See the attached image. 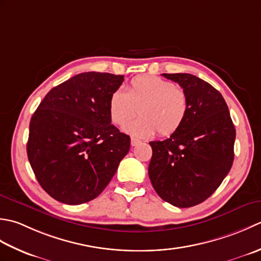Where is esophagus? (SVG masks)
Masks as SVG:
<instances>
[{"mask_svg":"<svg viewBox=\"0 0 261 261\" xmlns=\"http://www.w3.org/2000/svg\"><path fill=\"white\" fill-rule=\"evenodd\" d=\"M141 143V141L140 140H137V138H135V137H132L130 138V144H132V146H136V145H138Z\"/></svg>","mask_w":261,"mask_h":261,"instance_id":"esophagus-1","label":"esophagus"}]
</instances>
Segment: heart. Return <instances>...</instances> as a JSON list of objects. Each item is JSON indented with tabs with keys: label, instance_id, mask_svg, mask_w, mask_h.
<instances>
[{
	"label": "heart",
	"instance_id": "heart-1",
	"mask_svg": "<svg viewBox=\"0 0 261 261\" xmlns=\"http://www.w3.org/2000/svg\"><path fill=\"white\" fill-rule=\"evenodd\" d=\"M189 110L188 95L172 82L154 75H137L130 80L126 92L115 90L108 101L113 123L125 126L140 113V119L125 127L128 134L148 138L156 132L161 136L174 134L185 123Z\"/></svg>",
	"mask_w": 261,
	"mask_h": 261
}]
</instances>
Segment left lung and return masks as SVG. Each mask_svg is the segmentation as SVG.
Wrapping results in <instances>:
<instances>
[{"mask_svg":"<svg viewBox=\"0 0 261 261\" xmlns=\"http://www.w3.org/2000/svg\"><path fill=\"white\" fill-rule=\"evenodd\" d=\"M162 75L185 90L189 110L174 134L150 142L148 175L163 200L186 208L208 198L231 170L236 128L224 98L210 83L188 73Z\"/></svg>","mask_w":261,"mask_h":261,"instance_id":"left-lung-1","label":"left lung"}]
</instances>
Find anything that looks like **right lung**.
Segmentation results:
<instances>
[{
  "instance_id": "1",
  "label": "right lung",
  "mask_w": 261,
  "mask_h": 261,
  "mask_svg": "<svg viewBox=\"0 0 261 261\" xmlns=\"http://www.w3.org/2000/svg\"><path fill=\"white\" fill-rule=\"evenodd\" d=\"M123 75L87 72L46 94L31 117L27 154L41 188L67 205L94 199L129 151L130 137L111 125L110 94Z\"/></svg>"
}]
</instances>
